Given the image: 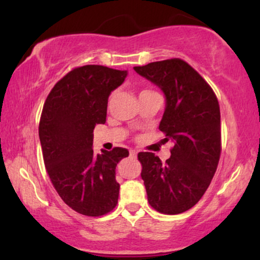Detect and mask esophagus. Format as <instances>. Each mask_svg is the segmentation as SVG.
I'll list each match as a JSON object with an SVG mask.
<instances>
[{
	"mask_svg": "<svg viewBox=\"0 0 260 260\" xmlns=\"http://www.w3.org/2000/svg\"><path fill=\"white\" fill-rule=\"evenodd\" d=\"M130 157H131V158H136V157H137V151L130 150Z\"/></svg>",
	"mask_w": 260,
	"mask_h": 260,
	"instance_id": "1",
	"label": "esophagus"
}]
</instances>
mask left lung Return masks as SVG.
I'll return each instance as SVG.
<instances>
[{
  "label": "left lung",
  "mask_w": 260,
  "mask_h": 260,
  "mask_svg": "<svg viewBox=\"0 0 260 260\" xmlns=\"http://www.w3.org/2000/svg\"><path fill=\"white\" fill-rule=\"evenodd\" d=\"M134 70L165 94L158 129L166 135L165 142L174 144L166 163L152 152L138 154L148 201L163 214H180L198 204L218 167L221 152L218 99L204 78L181 59Z\"/></svg>",
  "instance_id": "left-lung-1"
}]
</instances>
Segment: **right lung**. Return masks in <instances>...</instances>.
I'll list each match as a JSON object with an SVG mask.
<instances>
[{
	"mask_svg": "<svg viewBox=\"0 0 260 260\" xmlns=\"http://www.w3.org/2000/svg\"><path fill=\"white\" fill-rule=\"evenodd\" d=\"M127 71L101 65L77 67L54 85L46 99L39 137L55 190L73 211L87 216L111 212L118 202L116 167L124 148L93 152V129L106 122L108 101Z\"/></svg>",
	"mask_w": 260,
	"mask_h": 260,
	"instance_id": "1",
	"label": "right lung"
}]
</instances>
